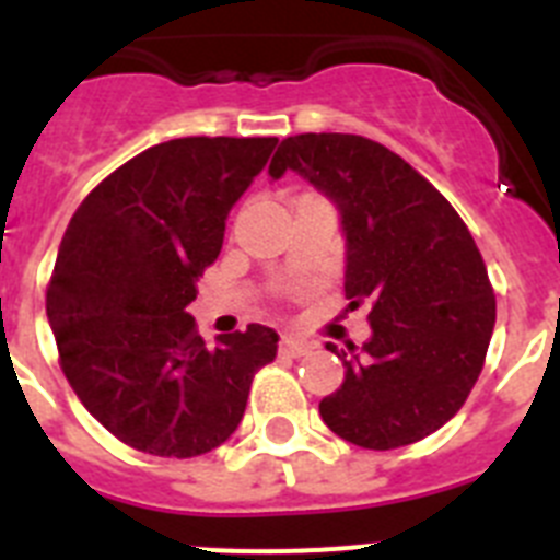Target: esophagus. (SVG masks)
Masks as SVG:
<instances>
[{
  "label": "esophagus",
  "instance_id": "1",
  "mask_svg": "<svg viewBox=\"0 0 560 560\" xmlns=\"http://www.w3.org/2000/svg\"><path fill=\"white\" fill-rule=\"evenodd\" d=\"M312 351L314 346L312 342H305V339L291 337V334H283V337H280V353H283V357H308Z\"/></svg>",
  "mask_w": 560,
  "mask_h": 560
}]
</instances>
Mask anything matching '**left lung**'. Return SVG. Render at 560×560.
I'll use <instances>...</instances> for the list:
<instances>
[{"label": "left lung", "instance_id": "left-lung-1", "mask_svg": "<svg viewBox=\"0 0 560 560\" xmlns=\"http://www.w3.org/2000/svg\"><path fill=\"white\" fill-rule=\"evenodd\" d=\"M326 195L346 237V298L371 303V337L337 351L346 380L319 417L368 451L413 444L458 413L495 326L472 234L439 189L388 147L346 132L285 138L269 166Z\"/></svg>", "mask_w": 560, "mask_h": 560}]
</instances>
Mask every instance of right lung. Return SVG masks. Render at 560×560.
I'll list each match as a JSON object with an SVG mask.
<instances>
[{
	"label": "right lung",
	"instance_id": "right-lung-1",
	"mask_svg": "<svg viewBox=\"0 0 560 560\" xmlns=\"http://www.w3.org/2000/svg\"><path fill=\"white\" fill-rule=\"evenodd\" d=\"M277 138H172L95 186L70 218L47 289L61 371L113 436L192 458L232 436L277 331L207 346L186 312L218 260L226 218Z\"/></svg>",
	"mask_w": 560,
	"mask_h": 560
}]
</instances>
